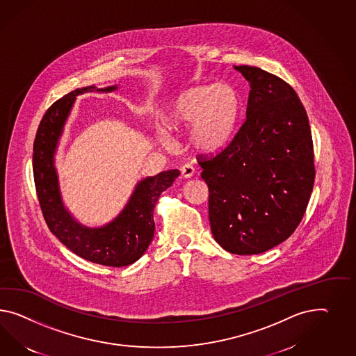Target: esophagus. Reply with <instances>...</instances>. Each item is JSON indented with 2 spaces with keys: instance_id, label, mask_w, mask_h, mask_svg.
<instances>
[{
  "instance_id": "34e87169",
  "label": "esophagus",
  "mask_w": 356,
  "mask_h": 356,
  "mask_svg": "<svg viewBox=\"0 0 356 356\" xmlns=\"http://www.w3.org/2000/svg\"><path fill=\"white\" fill-rule=\"evenodd\" d=\"M181 173H183L185 179H192L194 173H195V170H194L192 164H184L183 167H181Z\"/></svg>"
}]
</instances>
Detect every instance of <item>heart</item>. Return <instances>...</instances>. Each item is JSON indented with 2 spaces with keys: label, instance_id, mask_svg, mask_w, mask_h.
Listing matches in <instances>:
<instances>
[{
  "label": "heart",
  "instance_id": "obj_1",
  "mask_svg": "<svg viewBox=\"0 0 356 356\" xmlns=\"http://www.w3.org/2000/svg\"><path fill=\"white\" fill-rule=\"evenodd\" d=\"M238 118V97L227 84L198 86L173 97L163 113L164 127L172 132L186 131V143L194 152L220 150L231 138ZM159 144L170 145L167 131L158 136Z\"/></svg>",
  "mask_w": 356,
  "mask_h": 356
}]
</instances>
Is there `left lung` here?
Listing matches in <instances>:
<instances>
[{
    "label": "left lung",
    "instance_id": "8db88e82",
    "mask_svg": "<svg viewBox=\"0 0 356 356\" xmlns=\"http://www.w3.org/2000/svg\"><path fill=\"white\" fill-rule=\"evenodd\" d=\"M249 81L246 119L220 153L201 159L212 236L224 250L254 255L289 238L315 180L307 113L282 79L234 66Z\"/></svg>",
    "mask_w": 356,
    "mask_h": 356
}]
</instances>
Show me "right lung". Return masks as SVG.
Returning <instances> with one entry per match:
<instances>
[{
  "label": "right lung",
  "instance_id": "add662e5",
  "mask_svg": "<svg viewBox=\"0 0 356 356\" xmlns=\"http://www.w3.org/2000/svg\"><path fill=\"white\" fill-rule=\"evenodd\" d=\"M118 86L77 88L50 106L42 118L33 144V177L42 215L50 232L80 258L108 267H125L140 259L153 241L154 207L179 170L147 176L136 184L123 210L101 227H87L68 211L62 200L56 153L76 97L89 92L111 93Z\"/></svg>",
  "mask_w": 356,
  "mask_h": 356
}]
</instances>
